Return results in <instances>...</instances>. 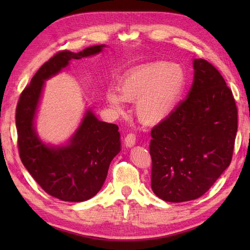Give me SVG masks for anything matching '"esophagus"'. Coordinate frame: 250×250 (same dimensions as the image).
Here are the masks:
<instances>
[{
	"mask_svg": "<svg viewBox=\"0 0 250 250\" xmlns=\"http://www.w3.org/2000/svg\"><path fill=\"white\" fill-rule=\"evenodd\" d=\"M125 146L126 147H132L135 145V142H136V135L134 133H128L125 137Z\"/></svg>",
	"mask_w": 250,
	"mask_h": 250,
	"instance_id": "34e87169",
	"label": "esophagus"
}]
</instances>
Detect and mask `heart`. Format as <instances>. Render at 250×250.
Wrapping results in <instances>:
<instances>
[{"mask_svg":"<svg viewBox=\"0 0 250 250\" xmlns=\"http://www.w3.org/2000/svg\"><path fill=\"white\" fill-rule=\"evenodd\" d=\"M187 83V75L179 64L151 62L132 68L121 78L120 94L116 88L106 91V99L117 111L124 102L137 101L136 111L145 124H157L172 113Z\"/></svg>","mask_w":250,"mask_h":250,"instance_id":"heart-1","label":"heart"}]
</instances>
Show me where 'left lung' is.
Segmentation results:
<instances>
[{
	"label": "left lung",
	"instance_id": "obj_1",
	"mask_svg": "<svg viewBox=\"0 0 250 250\" xmlns=\"http://www.w3.org/2000/svg\"><path fill=\"white\" fill-rule=\"evenodd\" d=\"M188 98L151 130V189L179 203L203 195L230 166L237 132L231 89L204 59L193 62Z\"/></svg>",
	"mask_w": 250,
	"mask_h": 250
}]
</instances>
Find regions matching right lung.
Instances as JSON below:
<instances>
[{"mask_svg":"<svg viewBox=\"0 0 250 250\" xmlns=\"http://www.w3.org/2000/svg\"><path fill=\"white\" fill-rule=\"evenodd\" d=\"M103 47H88L81 52L58 51L35 73L30 84L21 92L16 108L21 161L46 193L62 201H87L102 188L109 164L120 151L118 125L100 121L88 110L70 144L49 147L35 133L36 107L44 81L65 67L70 60L99 54Z\"/></svg>","mask_w":250,"mask_h":250,"instance_id":"right-lung-1","label":"right lung"}]
</instances>
